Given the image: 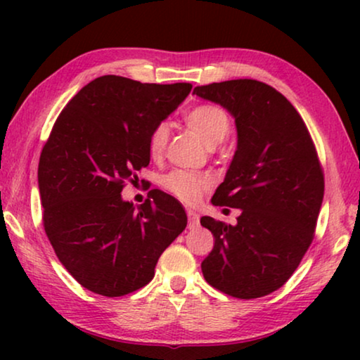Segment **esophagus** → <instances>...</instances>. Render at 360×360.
Segmentation results:
<instances>
[{
  "instance_id": "esophagus-1",
  "label": "esophagus",
  "mask_w": 360,
  "mask_h": 360,
  "mask_svg": "<svg viewBox=\"0 0 360 360\" xmlns=\"http://www.w3.org/2000/svg\"><path fill=\"white\" fill-rule=\"evenodd\" d=\"M186 214H188V228H190V229L198 228V224H200V214L196 213V211H191V210L186 211Z\"/></svg>"
}]
</instances>
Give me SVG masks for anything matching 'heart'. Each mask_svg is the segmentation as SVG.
I'll return each instance as SVG.
<instances>
[{"label":"heart","mask_w":360,"mask_h":360,"mask_svg":"<svg viewBox=\"0 0 360 360\" xmlns=\"http://www.w3.org/2000/svg\"><path fill=\"white\" fill-rule=\"evenodd\" d=\"M184 120L188 129L193 131L208 149H214L216 146H219L231 132L228 112L216 105L196 106L186 112ZM169 136L170 129L165 122H160L152 129L149 136V152L152 157H160L164 154ZM162 185L179 200L193 205L210 188L211 184L206 176L190 174L185 170H174L162 179Z\"/></svg>","instance_id":"obj_1"}]
</instances>
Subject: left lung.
Returning a JSON list of instances; mask_svg holds the SVG:
<instances>
[{
    "mask_svg": "<svg viewBox=\"0 0 360 360\" xmlns=\"http://www.w3.org/2000/svg\"><path fill=\"white\" fill-rule=\"evenodd\" d=\"M234 117L238 147L211 203L240 210L238 223L200 219L214 245L201 262L211 287L250 300L292 277L311 244L324 179L311 136L292 103L257 80L196 86Z\"/></svg>",
    "mask_w": 360,
    "mask_h": 360,
    "instance_id": "left-lung-1",
    "label": "left lung"
}]
</instances>
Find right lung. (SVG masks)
Here are the masks:
<instances>
[{
    "label": "right lung",
    "instance_id": "right-lung-1",
    "mask_svg": "<svg viewBox=\"0 0 360 360\" xmlns=\"http://www.w3.org/2000/svg\"><path fill=\"white\" fill-rule=\"evenodd\" d=\"M190 91V83L98 77L53 124L37 170L44 228L63 267L93 293L122 297L144 287L160 254L186 228L174 196L152 190L136 208L121 191L149 165L152 129Z\"/></svg>",
    "mask_w": 360,
    "mask_h": 360
}]
</instances>
